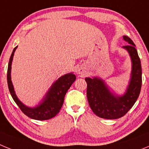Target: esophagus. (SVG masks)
Listing matches in <instances>:
<instances>
[{
	"mask_svg": "<svg viewBox=\"0 0 149 149\" xmlns=\"http://www.w3.org/2000/svg\"><path fill=\"white\" fill-rule=\"evenodd\" d=\"M77 73H78L80 75L83 76V77L86 75V74H87L86 73V71L85 70V68H79L78 70H77Z\"/></svg>",
	"mask_w": 149,
	"mask_h": 149,
	"instance_id": "esophagus-1",
	"label": "esophagus"
}]
</instances>
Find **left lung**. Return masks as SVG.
Here are the masks:
<instances>
[{
    "label": "left lung",
    "mask_w": 149,
    "mask_h": 149,
    "mask_svg": "<svg viewBox=\"0 0 149 149\" xmlns=\"http://www.w3.org/2000/svg\"><path fill=\"white\" fill-rule=\"evenodd\" d=\"M123 39L129 45L122 48L131 57V72L128 85L123 95L112 92L103 79L98 77H86L87 84L86 95L91 109L96 116L106 119H116L125 115L134 106L140 93L142 86L141 62L136 45L128 36Z\"/></svg>",
    "instance_id": "obj_1"
}]
</instances>
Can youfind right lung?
<instances>
[{"label":"right lung","instance_id":"add662e5","mask_svg":"<svg viewBox=\"0 0 149 149\" xmlns=\"http://www.w3.org/2000/svg\"><path fill=\"white\" fill-rule=\"evenodd\" d=\"M16 48L17 47H15L13 49L7 69L8 87L13 100L19 107L21 110L30 119L36 120H48L53 118L60 112L67 91L76 80V76L73 72L61 76L51 85L45 95L36 106L33 107L26 106L17 97L11 80L12 62Z\"/></svg>","mask_w":149,"mask_h":149}]
</instances>
